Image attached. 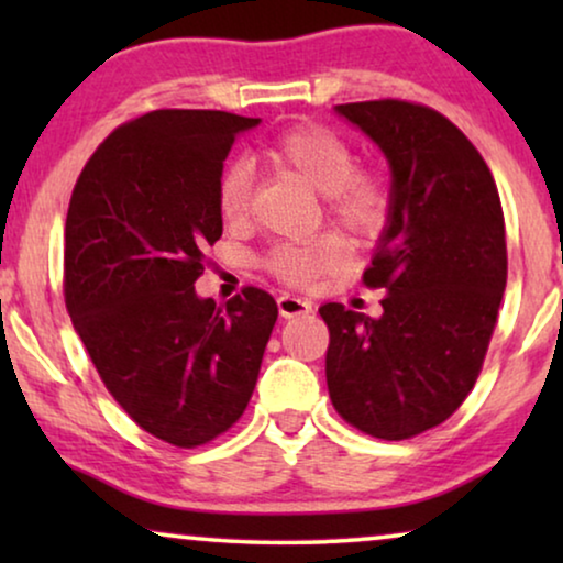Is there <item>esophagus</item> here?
<instances>
[{
	"instance_id": "esophagus-1",
	"label": "esophagus",
	"mask_w": 563,
	"mask_h": 563,
	"mask_svg": "<svg viewBox=\"0 0 563 563\" xmlns=\"http://www.w3.org/2000/svg\"><path fill=\"white\" fill-rule=\"evenodd\" d=\"M279 305L282 318H299V314H310L312 312V302L305 297H295V295H282L276 299Z\"/></svg>"
}]
</instances>
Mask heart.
Masks as SVG:
<instances>
[{"label":"heart","instance_id":"b5f03b06","mask_svg":"<svg viewBox=\"0 0 563 563\" xmlns=\"http://www.w3.org/2000/svg\"><path fill=\"white\" fill-rule=\"evenodd\" d=\"M266 156L299 176L307 187L325 197L328 218L358 238L379 235L389 220L391 195L379 174L356 168L353 145L333 128L302 122L284 130L268 143ZM253 176L245 161H230L214 181L220 218L241 222L249 214ZM351 251L341 238L318 235L310 241L276 243L266 253V268L289 287L335 274L349 264Z\"/></svg>","mask_w":563,"mask_h":563}]
</instances>
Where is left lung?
Here are the masks:
<instances>
[{
  "label": "left lung",
  "mask_w": 563,
  "mask_h": 563,
  "mask_svg": "<svg viewBox=\"0 0 563 563\" xmlns=\"http://www.w3.org/2000/svg\"><path fill=\"white\" fill-rule=\"evenodd\" d=\"M391 168V210L368 289L382 318L320 307L330 330V402L361 433L405 441L459 410L482 372L507 284L505 214L474 143L405 99L338 104Z\"/></svg>",
  "instance_id": "obj_1"
}]
</instances>
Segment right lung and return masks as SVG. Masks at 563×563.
I'll return each mask as SVG.
<instances>
[{"label": "right lung", "mask_w": 563, "mask_h": 563, "mask_svg": "<svg viewBox=\"0 0 563 563\" xmlns=\"http://www.w3.org/2000/svg\"><path fill=\"white\" fill-rule=\"evenodd\" d=\"M258 118L153 110L91 153L66 214L64 297L91 364L145 433L197 449L233 428L276 322L268 291L199 299L220 241L214 181Z\"/></svg>", "instance_id": "add662e5"}]
</instances>
